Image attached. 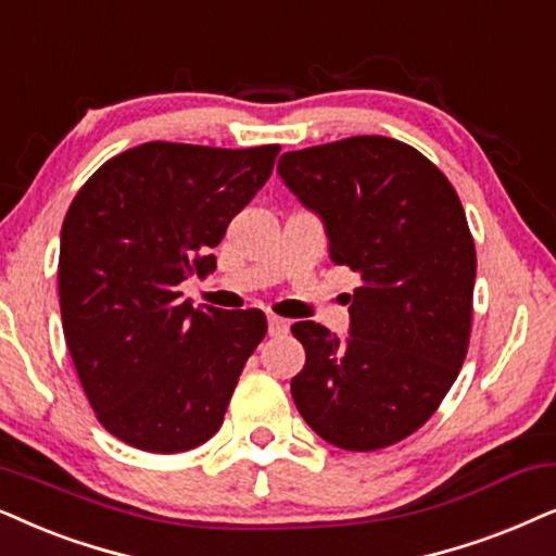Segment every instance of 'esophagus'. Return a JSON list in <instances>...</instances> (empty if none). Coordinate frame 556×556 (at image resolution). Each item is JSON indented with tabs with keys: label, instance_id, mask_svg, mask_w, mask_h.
<instances>
[{
	"label": "esophagus",
	"instance_id": "1",
	"mask_svg": "<svg viewBox=\"0 0 556 556\" xmlns=\"http://www.w3.org/2000/svg\"><path fill=\"white\" fill-rule=\"evenodd\" d=\"M268 331L270 334H286L288 321L280 319V316H276V314H268Z\"/></svg>",
	"mask_w": 556,
	"mask_h": 556
}]
</instances>
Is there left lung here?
Here are the masks:
<instances>
[{
	"instance_id": "left-lung-1",
	"label": "left lung",
	"mask_w": 556,
	"mask_h": 556,
	"mask_svg": "<svg viewBox=\"0 0 556 556\" xmlns=\"http://www.w3.org/2000/svg\"><path fill=\"white\" fill-rule=\"evenodd\" d=\"M278 176L321 219L331 263L363 280L344 340L291 327L306 350L295 408L340 450H383L431 419L465 363L478 268L465 208L434 163L380 135L293 150Z\"/></svg>"
}]
</instances>
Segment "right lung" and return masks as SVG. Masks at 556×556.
Masks as SVG:
<instances>
[{
	"label": "right lung",
	"instance_id": "add662e5",
	"mask_svg": "<svg viewBox=\"0 0 556 556\" xmlns=\"http://www.w3.org/2000/svg\"><path fill=\"white\" fill-rule=\"evenodd\" d=\"M278 153L146 142L71 201L58 257L63 334L97 419L125 444L186 452L225 421L268 321L257 308H193L178 286L216 270L212 248Z\"/></svg>",
	"mask_w": 556,
	"mask_h": 556
}]
</instances>
